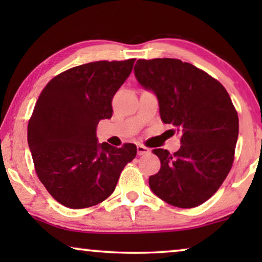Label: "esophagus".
Segmentation results:
<instances>
[{"instance_id": "obj_1", "label": "esophagus", "mask_w": 262, "mask_h": 262, "mask_svg": "<svg viewBox=\"0 0 262 262\" xmlns=\"http://www.w3.org/2000/svg\"><path fill=\"white\" fill-rule=\"evenodd\" d=\"M137 154L138 155H146V154H150V149L146 148V146L138 144L137 145Z\"/></svg>"}]
</instances>
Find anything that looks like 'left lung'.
Listing matches in <instances>:
<instances>
[{
    "mask_svg": "<svg viewBox=\"0 0 262 262\" xmlns=\"http://www.w3.org/2000/svg\"><path fill=\"white\" fill-rule=\"evenodd\" d=\"M135 76L159 100L160 116L180 135L177 152L155 149L161 169L149 178L151 191L170 205L191 209L221 187L234 162L238 117L217 80L174 58L138 59Z\"/></svg>",
    "mask_w": 262,
    "mask_h": 262,
    "instance_id": "obj_1",
    "label": "left lung"
}]
</instances>
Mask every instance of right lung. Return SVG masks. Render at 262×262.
<instances>
[{"instance_id": "add662e5", "label": "right lung", "mask_w": 262, "mask_h": 262, "mask_svg": "<svg viewBox=\"0 0 262 262\" xmlns=\"http://www.w3.org/2000/svg\"><path fill=\"white\" fill-rule=\"evenodd\" d=\"M136 59L99 60L59 74L42 89L27 128L39 180L62 205L84 209L112 194L121 170L136 157L127 143H99L100 120L112 117V99Z\"/></svg>"}]
</instances>
